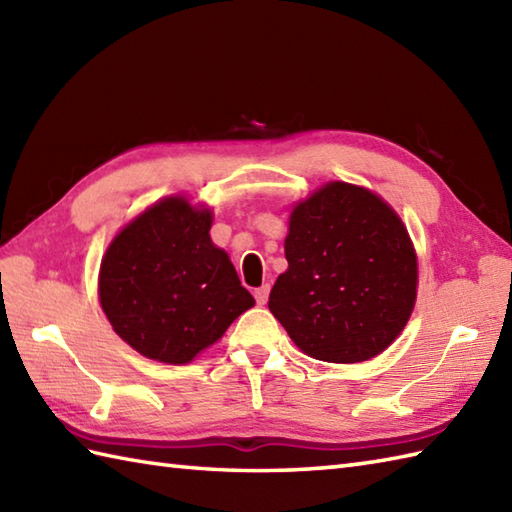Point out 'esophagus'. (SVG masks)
I'll return each mask as SVG.
<instances>
[{
  "label": "esophagus",
  "mask_w": 512,
  "mask_h": 512,
  "mask_svg": "<svg viewBox=\"0 0 512 512\" xmlns=\"http://www.w3.org/2000/svg\"><path fill=\"white\" fill-rule=\"evenodd\" d=\"M268 292H270V286H262V288L255 290V299H257L259 306H264V303L268 301Z\"/></svg>",
  "instance_id": "34e87169"
}]
</instances>
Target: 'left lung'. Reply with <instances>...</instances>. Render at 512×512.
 <instances>
[{
    "instance_id": "1",
    "label": "left lung",
    "mask_w": 512,
    "mask_h": 512,
    "mask_svg": "<svg viewBox=\"0 0 512 512\" xmlns=\"http://www.w3.org/2000/svg\"><path fill=\"white\" fill-rule=\"evenodd\" d=\"M288 270L268 308L303 354L363 363L385 352L418 297V255L394 206L330 180L290 206Z\"/></svg>"
}]
</instances>
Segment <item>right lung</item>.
Here are the masks:
<instances>
[{
  "instance_id": "obj_1",
  "label": "right lung",
  "mask_w": 512,
  "mask_h": 512,
  "mask_svg": "<svg viewBox=\"0 0 512 512\" xmlns=\"http://www.w3.org/2000/svg\"><path fill=\"white\" fill-rule=\"evenodd\" d=\"M211 226L209 204L173 193L132 217L105 250L101 308L112 330L151 361L191 363L255 306Z\"/></svg>"
}]
</instances>
